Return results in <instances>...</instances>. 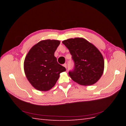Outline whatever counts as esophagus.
Segmentation results:
<instances>
[{"instance_id":"34e87169","label":"esophagus","mask_w":126,"mask_h":126,"mask_svg":"<svg viewBox=\"0 0 126 126\" xmlns=\"http://www.w3.org/2000/svg\"><path fill=\"white\" fill-rule=\"evenodd\" d=\"M63 66H64V67L66 69V68H67V64H66V63H65V64H63Z\"/></svg>"}]
</instances>
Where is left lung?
<instances>
[{"label":"left lung","mask_w":126,"mask_h":126,"mask_svg":"<svg viewBox=\"0 0 126 126\" xmlns=\"http://www.w3.org/2000/svg\"><path fill=\"white\" fill-rule=\"evenodd\" d=\"M62 43L69 49L75 63L74 70L69 72L71 79L83 85L97 82L104 67L103 56L97 48L83 38L66 39Z\"/></svg>","instance_id":"left-lung-1"}]
</instances>
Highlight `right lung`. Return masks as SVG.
Listing matches in <instances>:
<instances>
[{
  "label": "right lung",
  "mask_w": 126,
  "mask_h": 126,
  "mask_svg": "<svg viewBox=\"0 0 126 126\" xmlns=\"http://www.w3.org/2000/svg\"><path fill=\"white\" fill-rule=\"evenodd\" d=\"M60 44L58 40H43L33 45L26 55L24 62L25 74L36 89L49 90L55 85L60 73L66 70L54 56Z\"/></svg>",
  "instance_id": "obj_1"
}]
</instances>
